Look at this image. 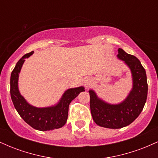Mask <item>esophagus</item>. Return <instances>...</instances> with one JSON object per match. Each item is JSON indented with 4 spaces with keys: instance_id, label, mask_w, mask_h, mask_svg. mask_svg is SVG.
<instances>
[{
    "instance_id": "1",
    "label": "esophagus",
    "mask_w": 158,
    "mask_h": 158,
    "mask_svg": "<svg viewBox=\"0 0 158 158\" xmlns=\"http://www.w3.org/2000/svg\"><path fill=\"white\" fill-rule=\"evenodd\" d=\"M87 85H88V84H87Z\"/></svg>"
}]
</instances>
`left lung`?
Returning a JSON list of instances; mask_svg holds the SVG:
<instances>
[{"label": "left lung", "mask_w": 158, "mask_h": 158, "mask_svg": "<svg viewBox=\"0 0 158 158\" xmlns=\"http://www.w3.org/2000/svg\"><path fill=\"white\" fill-rule=\"evenodd\" d=\"M117 57L124 61L131 72L133 87L126 99L119 104H109L99 99L93 90H89L94 121L98 126L108 128H121L131 124L141 113L147 99L146 70L139 59L121 48H119Z\"/></svg>", "instance_id": "1"}]
</instances>
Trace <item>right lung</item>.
Segmentation results:
<instances>
[{"label": "right lung", "mask_w": 158, "mask_h": 158, "mask_svg": "<svg viewBox=\"0 0 158 158\" xmlns=\"http://www.w3.org/2000/svg\"><path fill=\"white\" fill-rule=\"evenodd\" d=\"M33 51L25 54L16 64L10 77V94L16 110L27 124L39 131H50L61 128L66 123L68 117L69 105L73 99L85 91L84 87L67 90L56 106L47 108H36L29 104L20 94L18 81L19 73L26 58Z\"/></svg>", "instance_id": "obj_1"}]
</instances>
